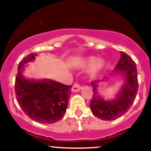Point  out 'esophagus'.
<instances>
[{"instance_id":"obj_1","label":"esophagus","mask_w":151,"mask_h":151,"mask_svg":"<svg viewBox=\"0 0 151 151\" xmlns=\"http://www.w3.org/2000/svg\"><path fill=\"white\" fill-rule=\"evenodd\" d=\"M81 89H82V86H80V85L77 84V83H75V84L72 86L71 91H72V92H78V91H80Z\"/></svg>"}]
</instances>
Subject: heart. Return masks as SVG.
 <instances>
[{
    "mask_svg": "<svg viewBox=\"0 0 151 151\" xmlns=\"http://www.w3.org/2000/svg\"><path fill=\"white\" fill-rule=\"evenodd\" d=\"M86 66H93L88 71V77L91 79L96 78L99 74L101 70L105 66V61L104 60H99L94 57H90L85 61Z\"/></svg>",
    "mask_w": 151,
    "mask_h": 151,
    "instance_id": "b5f03b06",
    "label": "heart"
}]
</instances>
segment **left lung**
<instances>
[{
  "label": "left lung",
  "instance_id": "obj_1",
  "mask_svg": "<svg viewBox=\"0 0 151 151\" xmlns=\"http://www.w3.org/2000/svg\"><path fill=\"white\" fill-rule=\"evenodd\" d=\"M121 58L115 67L112 75L121 74L123 80L122 86L115 99H105L99 92V84L107 82V79L91 82L93 88L92 100L90 107L92 113L103 121H112L126 114L133 104L138 91L137 71L136 63L123 52H120Z\"/></svg>",
  "mask_w": 151,
  "mask_h": 151
}]
</instances>
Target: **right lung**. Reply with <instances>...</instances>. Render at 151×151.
<instances>
[{"mask_svg": "<svg viewBox=\"0 0 151 151\" xmlns=\"http://www.w3.org/2000/svg\"><path fill=\"white\" fill-rule=\"evenodd\" d=\"M36 55L30 53L19 62L14 85L16 98L30 119L42 123H54L64 116L72 86L49 79L25 78L24 70Z\"/></svg>", "mask_w": 151, "mask_h": 151, "instance_id": "1", "label": "right lung"}]
</instances>
